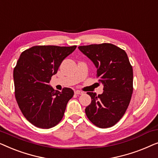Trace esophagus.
<instances>
[{
	"instance_id": "34e87169",
	"label": "esophagus",
	"mask_w": 158,
	"mask_h": 158,
	"mask_svg": "<svg viewBox=\"0 0 158 158\" xmlns=\"http://www.w3.org/2000/svg\"><path fill=\"white\" fill-rule=\"evenodd\" d=\"M75 94L77 95H82V94H83V92L81 91V90H75Z\"/></svg>"
}]
</instances>
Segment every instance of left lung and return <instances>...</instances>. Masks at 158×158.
Segmentation results:
<instances>
[{
	"instance_id": "left-lung-1",
	"label": "left lung",
	"mask_w": 158,
	"mask_h": 158,
	"mask_svg": "<svg viewBox=\"0 0 158 158\" xmlns=\"http://www.w3.org/2000/svg\"><path fill=\"white\" fill-rule=\"evenodd\" d=\"M97 69L103 92L97 96L88 92L91 103L85 108L86 116L100 128L116 124L126 112L133 92V70L126 52L109 43L80 46Z\"/></svg>"
}]
</instances>
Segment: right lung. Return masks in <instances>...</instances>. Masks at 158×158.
Returning a JSON list of instances; mask_svg holds the SVG:
<instances>
[{
	"label": "right lung",
	"mask_w": 158,
	"mask_h": 158,
	"mask_svg": "<svg viewBox=\"0 0 158 158\" xmlns=\"http://www.w3.org/2000/svg\"><path fill=\"white\" fill-rule=\"evenodd\" d=\"M76 46H34L21 54L14 70L15 97L23 115L36 127L49 129L62 120L71 88L61 92L49 85L62 62Z\"/></svg>",
	"instance_id": "obj_1"
}]
</instances>
